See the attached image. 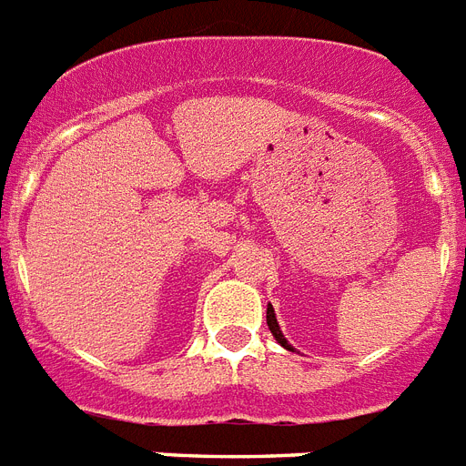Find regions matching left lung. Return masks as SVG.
I'll list each match as a JSON object with an SVG mask.
<instances>
[{
    "label": "left lung",
    "instance_id": "obj_1",
    "mask_svg": "<svg viewBox=\"0 0 466 466\" xmlns=\"http://www.w3.org/2000/svg\"><path fill=\"white\" fill-rule=\"evenodd\" d=\"M268 327H269V331H272V336H275V341L279 343L281 348H287V350H293L291 343H289L287 339H284V334H281L279 322H277V315H275V308L269 306V303H268Z\"/></svg>",
    "mask_w": 466,
    "mask_h": 466
}]
</instances>
